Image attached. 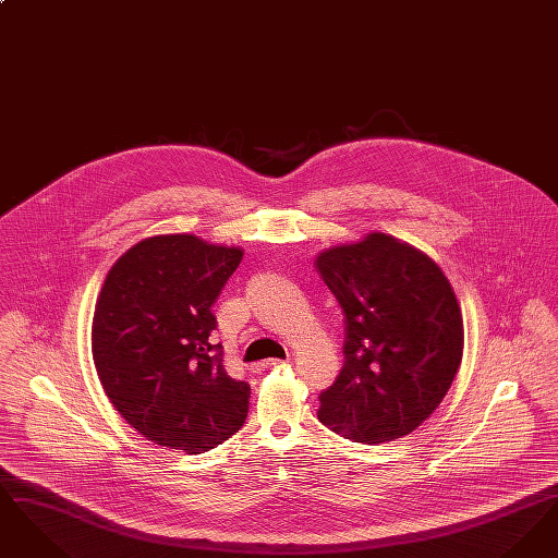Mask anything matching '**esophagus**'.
<instances>
[{"label":"esophagus","mask_w":558,"mask_h":558,"mask_svg":"<svg viewBox=\"0 0 558 558\" xmlns=\"http://www.w3.org/2000/svg\"><path fill=\"white\" fill-rule=\"evenodd\" d=\"M284 360H264L259 364H255V371H267V368H276V366H284Z\"/></svg>","instance_id":"esophagus-1"}]
</instances>
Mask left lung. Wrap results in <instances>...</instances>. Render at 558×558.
<instances>
[{"instance_id": "left-lung-1", "label": "left lung", "mask_w": 558, "mask_h": 558, "mask_svg": "<svg viewBox=\"0 0 558 558\" xmlns=\"http://www.w3.org/2000/svg\"><path fill=\"white\" fill-rule=\"evenodd\" d=\"M314 266L347 328L345 362L319 396V421L357 444L410 435L460 368L464 324L450 280L421 248L383 232L332 244Z\"/></svg>"}]
</instances>
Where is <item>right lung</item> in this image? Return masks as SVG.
<instances>
[{"label": "right lung", "mask_w": 558, "mask_h": 558, "mask_svg": "<svg viewBox=\"0 0 558 558\" xmlns=\"http://www.w3.org/2000/svg\"><path fill=\"white\" fill-rule=\"evenodd\" d=\"M244 251L194 234L135 242L98 294L92 355L114 410L160 448L203 453L223 444L248 412L251 387L209 341L211 305Z\"/></svg>", "instance_id": "obj_1"}]
</instances>
